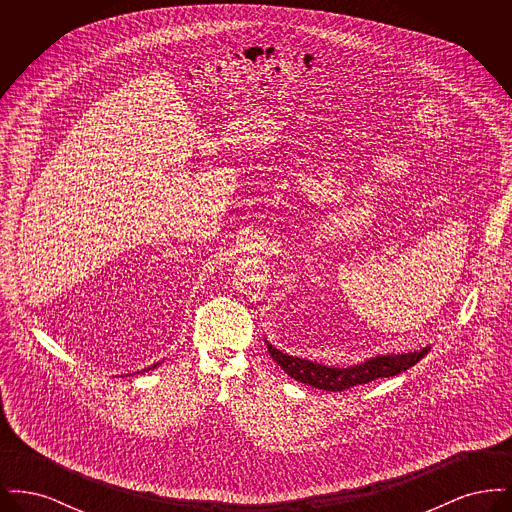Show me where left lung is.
<instances>
[{
  "label": "left lung",
  "mask_w": 512,
  "mask_h": 512,
  "mask_svg": "<svg viewBox=\"0 0 512 512\" xmlns=\"http://www.w3.org/2000/svg\"><path fill=\"white\" fill-rule=\"evenodd\" d=\"M267 345L270 357L276 361V365L282 366L284 372L288 376H292L293 380L326 391L349 390L353 386H363V384H368L378 378H390L399 372L409 370L430 351V347H424L420 351L405 353V355L374 357L366 363L349 366V368H330V366L318 365V363H311L305 359L290 357V355L274 349L270 343Z\"/></svg>",
  "instance_id": "obj_1"
}]
</instances>
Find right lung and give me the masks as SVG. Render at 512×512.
<instances>
[{
    "instance_id": "add662e5",
    "label": "right lung",
    "mask_w": 512,
    "mask_h": 512,
    "mask_svg": "<svg viewBox=\"0 0 512 512\" xmlns=\"http://www.w3.org/2000/svg\"><path fill=\"white\" fill-rule=\"evenodd\" d=\"M153 366H155V365H153ZM153 366H151V368H153Z\"/></svg>"
}]
</instances>
